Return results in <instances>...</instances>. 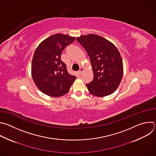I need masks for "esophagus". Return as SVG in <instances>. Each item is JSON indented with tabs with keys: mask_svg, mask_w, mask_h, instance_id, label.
Masks as SVG:
<instances>
[{
	"mask_svg": "<svg viewBox=\"0 0 156 156\" xmlns=\"http://www.w3.org/2000/svg\"><path fill=\"white\" fill-rule=\"evenodd\" d=\"M83 71H84V69H83V67H81V68H80V70L78 71L79 74H80V75L82 74V73H83Z\"/></svg>",
	"mask_w": 156,
	"mask_h": 156,
	"instance_id": "34e87169",
	"label": "esophagus"
}]
</instances>
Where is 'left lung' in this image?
<instances>
[{"label": "left lung", "mask_w": 156, "mask_h": 156, "mask_svg": "<svg viewBox=\"0 0 156 156\" xmlns=\"http://www.w3.org/2000/svg\"><path fill=\"white\" fill-rule=\"evenodd\" d=\"M77 41L90 58L94 73L93 80L86 84L94 95L104 97L118 87L123 75V64L117 48L100 36L89 34L77 37Z\"/></svg>", "instance_id": "8db88e82"}]
</instances>
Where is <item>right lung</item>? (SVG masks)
I'll list each match as a JSON object with an SVG mask.
<instances>
[{
  "label": "right lung",
  "mask_w": 156,
  "mask_h": 156,
  "mask_svg": "<svg viewBox=\"0 0 156 156\" xmlns=\"http://www.w3.org/2000/svg\"><path fill=\"white\" fill-rule=\"evenodd\" d=\"M75 40L64 34H55L43 41L37 48L32 62V76L37 87L51 97L67 94L76 79L70 75L61 60L62 51Z\"/></svg>",
  "instance_id": "1"
}]
</instances>
